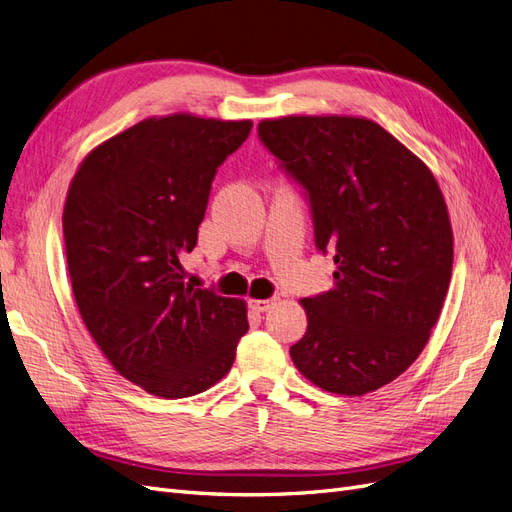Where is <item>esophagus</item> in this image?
I'll return each instance as SVG.
<instances>
[{
  "label": "esophagus",
  "mask_w": 512,
  "mask_h": 512,
  "mask_svg": "<svg viewBox=\"0 0 512 512\" xmlns=\"http://www.w3.org/2000/svg\"><path fill=\"white\" fill-rule=\"evenodd\" d=\"M247 305H250L252 312L262 314V312H267V309L273 305V299H250V301H247Z\"/></svg>",
  "instance_id": "esophagus-1"
}]
</instances>
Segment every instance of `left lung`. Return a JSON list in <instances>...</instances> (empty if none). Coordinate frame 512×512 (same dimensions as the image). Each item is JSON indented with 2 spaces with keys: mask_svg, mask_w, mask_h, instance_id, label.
<instances>
[{
  "mask_svg": "<svg viewBox=\"0 0 512 512\" xmlns=\"http://www.w3.org/2000/svg\"><path fill=\"white\" fill-rule=\"evenodd\" d=\"M258 136L305 190L333 288L301 301L307 331L290 348L301 374L335 395H365L418 359L453 271V228L423 160L376 121L288 115Z\"/></svg>",
  "mask_w": 512,
  "mask_h": 512,
  "instance_id": "1",
  "label": "left lung"
}]
</instances>
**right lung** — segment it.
<instances>
[{
	"label": "right lung",
	"instance_id": "1",
	"mask_svg": "<svg viewBox=\"0 0 512 512\" xmlns=\"http://www.w3.org/2000/svg\"><path fill=\"white\" fill-rule=\"evenodd\" d=\"M252 121L149 117L87 153L68 188L64 239L72 292L119 374L164 399L222 380L250 329L241 299L183 282L211 181Z\"/></svg>",
	"mask_w": 512,
	"mask_h": 512
}]
</instances>
